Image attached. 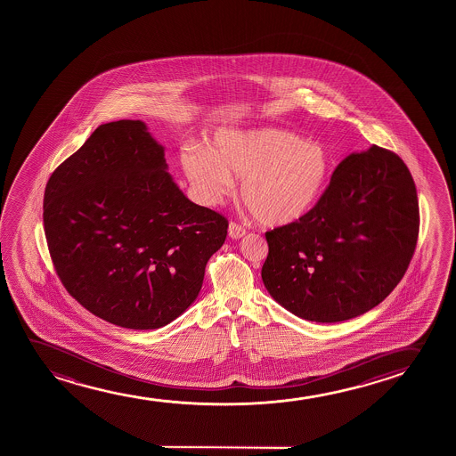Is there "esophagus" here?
I'll return each mask as SVG.
<instances>
[{"label":"esophagus","instance_id":"34e87169","mask_svg":"<svg viewBox=\"0 0 456 456\" xmlns=\"http://www.w3.org/2000/svg\"><path fill=\"white\" fill-rule=\"evenodd\" d=\"M244 235H246V229H244L243 225L232 221L231 224H229V237L238 240V238L244 237Z\"/></svg>","mask_w":456,"mask_h":456}]
</instances>
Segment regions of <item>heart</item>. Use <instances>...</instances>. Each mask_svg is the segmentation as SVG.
Returning <instances> with one entry per match:
<instances>
[{
    "mask_svg": "<svg viewBox=\"0 0 456 456\" xmlns=\"http://www.w3.org/2000/svg\"><path fill=\"white\" fill-rule=\"evenodd\" d=\"M182 163L208 204L233 193V177L243 179L246 206L273 227L299 223L312 213L333 175V157L324 144L275 127L218 132L210 152L190 151Z\"/></svg>",
    "mask_w": 456,
    "mask_h": 456,
    "instance_id": "heart-1",
    "label": "heart"
}]
</instances>
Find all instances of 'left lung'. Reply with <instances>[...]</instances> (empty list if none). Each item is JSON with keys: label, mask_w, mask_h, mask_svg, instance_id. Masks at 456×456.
I'll list each match as a JSON object with an SVG mask.
<instances>
[{"label": "left lung", "mask_w": 456, "mask_h": 456, "mask_svg": "<svg viewBox=\"0 0 456 456\" xmlns=\"http://www.w3.org/2000/svg\"><path fill=\"white\" fill-rule=\"evenodd\" d=\"M419 235L411 173L372 144L338 165L305 218L266 232L262 279L288 312L341 322L387 299L410 266Z\"/></svg>", "instance_id": "left-lung-1"}]
</instances>
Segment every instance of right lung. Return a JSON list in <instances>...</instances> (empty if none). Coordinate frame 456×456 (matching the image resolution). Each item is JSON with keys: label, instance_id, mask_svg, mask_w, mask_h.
<instances>
[{"label": "right lung", "instance_id": "right-lung-1", "mask_svg": "<svg viewBox=\"0 0 456 456\" xmlns=\"http://www.w3.org/2000/svg\"><path fill=\"white\" fill-rule=\"evenodd\" d=\"M163 156L143 121H112L45 188V237L63 287L94 316L134 330L160 329L193 304L229 227L182 193Z\"/></svg>", "mask_w": 456, "mask_h": 456}]
</instances>
